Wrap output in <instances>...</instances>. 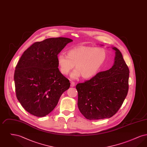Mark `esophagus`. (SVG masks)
Returning <instances> with one entry per match:
<instances>
[{
  "label": "esophagus",
  "instance_id": "esophagus-1",
  "mask_svg": "<svg viewBox=\"0 0 147 147\" xmlns=\"http://www.w3.org/2000/svg\"><path fill=\"white\" fill-rule=\"evenodd\" d=\"M74 86H75V83L74 82H72L70 83V86L71 87H74Z\"/></svg>",
  "mask_w": 147,
  "mask_h": 147
}]
</instances>
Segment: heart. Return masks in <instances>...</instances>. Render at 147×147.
<instances>
[{"mask_svg": "<svg viewBox=\"0 0 147 147\" xmlns=\"http://www.w3.org/2000/svg\"><path fill=\"white\" fill-rule=\"evenodd\" d=\"M106 59V51L102 48L79 46L69 50L67 56L58 55L57 63L63 75H68L75 65L77 69L71 73V79H76L81 76L83 78L89 79L97 74Z\"/></svg>", "mask_w": 147, "mask_h": 147, "instance_id": "heart-1", "label": "heart"}]
</instances>
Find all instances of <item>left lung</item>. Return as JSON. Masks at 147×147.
I'll return each instance as SVG.
<instances>
[{
	"label": "left lung",
	"instance_id": "obj_1",
	"mask_svg": "<svg viewBox=\"0 0 147 147\" xmlns=\"http://www.w3.org/2000/svg\"><path fill=\"white\" fill-rule=\"evenodd\" d=\"M113 65L83 83L76 85L78 106L86 119H109L118 111L128 91L129 70L116 47Z\"/></svg>",
	"mask_w": 147,
	"mask_h": 147
}]
</instances>
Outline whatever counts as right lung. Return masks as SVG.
Instances as JSON below:
<instances>
[{"instance_id":"obj_1","label":"right lung","mask_w":147,"mask_h":147,"mask_svg":"<svg viewBox=\"0 0 147 147\" xmlns=\"http://www.w3.org/2000/svg\"><path fill=\"white\" fill-rule=\"evenodd\" d=\"M73 40L49 38L32 45L21 56L14 73L16 95L26 111L44 117L53 110L69 80L58 68L57 56Z\"/></svg>"}]
</instances>
